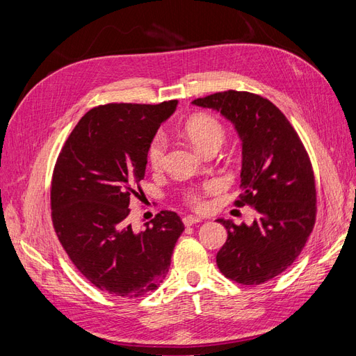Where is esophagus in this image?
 I'll return each instance as SVG.
<instances>
[{
	"mask_svg": "<svg viewBox=\"0 0 356 356\" xmlns=\"http://www.w3.org/2000/svg\"><path fill=\"white\" fill-rule=\"evenodd\" d=\"M182 221H184V224H186V225H193V224H196V222H200V221H202V218H199V217H193V215H187V217L182 218Z\"/></svg>",
	"mask_w": 356,
	"mask_h": 356,
	"instance_id": "obj_1",
	"label": "esophagus"
}]
</instances>
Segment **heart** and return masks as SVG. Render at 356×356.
Returning a JSON list of instances; mask_svg holds the SVG:
<instances>
[{
	"instance_id": "obj_1",
	"label": "heart",
	"mask_w": 356,
	"mask_h": 356,
	"mask_svg": "<svg viewBox=\"0 0 356 356\" xmlns=\"http://www.w3.org/2000/svg\"><path fill=\"white\" fill-rule=\"evenodd\" d=\"M184 134L199 152H204L211 147H220L225 138V131L217 118L208 114H199L188 118L184 124ZM166 136L163 134H156L147 148L148 163L153 169H160L165 163L166 157ZM208 184L207 187H212ZM188 204L195 208L203 207V196L199 190H187L184 195Z\"/></svg>"
}]
</instances>
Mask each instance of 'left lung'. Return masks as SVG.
<instances>
[{"instance_id": "left-lung-1", "label": "left lung", "mask_w": 356, "mask_h": 356, "mask_svg": "<svg viewBox=\"0 0 356 356\" xmlns=\"http://www.w3.org/2000/svg\"><path fill=\"white\" fill-rule=\"evenodd\" d=\"M221 113L242 141L239 200L258 218L236 225L218 218L227 241L217 254L221 273L243 285H260L296 261L314 230V169L294 127L275 104L250 92H218L193 101Z\"/></svg>"}]
</instances>
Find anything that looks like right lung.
Listing matches in <instances>:
<instances>
[{
  "instance_id": "1",
  "label": "right lung",
  "mask_w": 356,
  "mask_h": 356,
  "mask_svg": "<svg viewBox=\"0 0 356 356\" xmlns=\"http://www.w3.org/2000/svg\"><path fill=\"white\" fill-rule=\"evenodd\" d=\"M177 101L106 104L86 113L63 144L51 177V221L72 264L101 291L135 298L169 272L184 224L160 211L134 232L129 202L141 191L147 148Z\"/></svg>"
}]
</instances>
